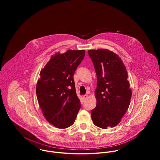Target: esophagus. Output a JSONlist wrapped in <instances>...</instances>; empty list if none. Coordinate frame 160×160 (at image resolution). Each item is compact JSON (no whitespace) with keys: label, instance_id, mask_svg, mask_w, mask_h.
<instances>
[{"label":"esophagus","instance_id":"1","mask_svg":"<svg viewBox=\"0 0 160 160\" xmlns=\"http://www.w3.org/2000/svg\"><path fill=\"white\" fill-rule=\"evenodd\" d=\"M83 99H87L88 98V95L85 94V95H84V96H83Z\"/></svg>","mask_w":160,"mask_h":160}]
</instances>
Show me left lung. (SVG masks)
<instances>
[{
	"mask_svg": "<svg viewBox=\"0 0 160 160\" xmlns=\"http://www.w3.org/2000/svg\"><path fill=\"white\" fill-rule=\"evenodd\" d=\"M88 54L97 76L96 106L91 110L93 123L102 129L121 122L128 109L132 91L122 59L107 49L89 50Z\"/></svg>",
	"mask_w": 160,
	"mask_h": 160,
	"instance_id": "8db88e82",
	"label": "left lung"
}]
</instances>
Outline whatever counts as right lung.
Returning <instances> with one entry per match:
<instances>
[{"label": "right lung", "instance_id": "1", "mask_svg": "<svg viewBox=\"0 0 160 160\" xmlns=\"http://www.w3.org/2000/svg\"><path fill=\"white\" fill-rule=\"evenodd\" d=\"M85 54L84 50L56 53L40 72L37 101L45 119L58 128L73 124L80 108L73 76Z\"/></svg>", "mask_w": 160, "mask_h": 160}]
</instances>
